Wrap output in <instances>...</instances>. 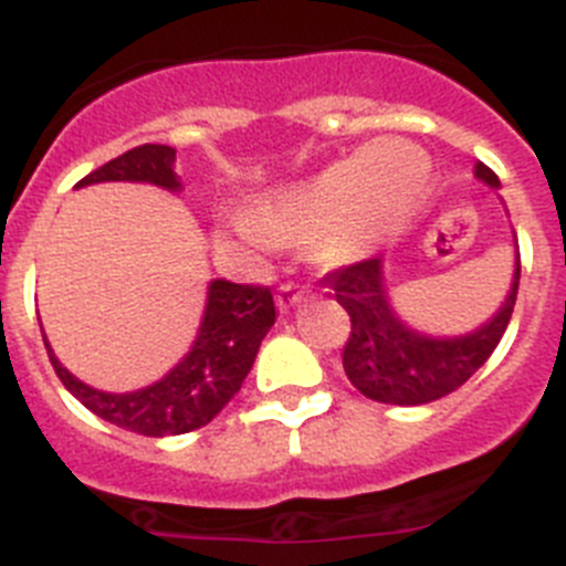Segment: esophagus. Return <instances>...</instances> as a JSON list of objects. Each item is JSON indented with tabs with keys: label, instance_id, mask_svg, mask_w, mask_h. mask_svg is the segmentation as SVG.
<instances>
[{
	"label": "esophagus",
	"instance_id": "1",
	"mask_svg": "<svg viewBox=\"0 0 566 566\" xmlns=\"http://www.w3.org/2000/svg\"><path fill=\"white\" fill-rule=\"evenodd\" d=\"M304 293H307V290H304L302 284L282 282V284H279L276 304H279V307H282V311H287V307H293V304H296V302H302Z\"/></svg>",
	"mask_w": 566,
	"mask_h": 566
}]
</instances>
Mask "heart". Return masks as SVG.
<instances>
[{
  "mask_svg": "<svg viewBox=\"0 0 566 566\" xmlns=\"http://www.w3.org/2000/svg\"><path fill=\"white\" fill-rule=\"evenodd\" d=\"M430 188V161L405 142H376L333 161L311 181L255 210L224 216V233L253 244H318L327 262H350L405 228Z\"/></svg>",
  "mask_w": 566,
  "mask_h": 566,
  "instance_id": "b5f03b06",
  "label": "heart"
}]
</instances>
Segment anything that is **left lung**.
Returning <instances> with one entry per match:
<instances>
[{
    "label": "left lung",
    "mask_w": 566,
    "mask_h": 566,
    "mask_svg": "<svg viewBox=\"0 0 566 566\" xmlns=\"http://www.w3.org/2000/svg\"><path fill=\"white\" fill-rule=\"evenodd\" d=\"M475 176L499 188V176L488 165H475ZM521 262L510 296L493 322L461 338H427L392 316L381 282V259H361L327 273L324 282L350 316V336L344 344V373L367 399L385 405L416 407L459 390L499 347L518 296Z\"/></svg>",
    "instance_id": "left-lung-1"
}]
</instances>
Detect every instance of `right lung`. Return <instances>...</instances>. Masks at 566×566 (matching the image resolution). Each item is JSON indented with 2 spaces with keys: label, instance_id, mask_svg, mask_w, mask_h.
I'll list each match as a JSON object with an SVG mask.
<instances>
[{
  "label": "right lung",
  "instance_id": "1",
  "mask_svg": "<svg viewBox=\"0 0 566 566\" xmlns=\"http://www.w3.org/2000/svg\"><path fill=\"white\" fill-rule=\"evenodd\" d=\"M176 150L167 145H139L116 156L99 170L87 174L82 185L96 181H150L167 190H179L174 174ZM276 322L273 293L264 284H210L208 311L201 318L193 350L181 358L161 381L136 392H102L73 378L48 347L59 381L99 419L142 432V436H181L213 421L233 399L255 361L259 344Z\"/></svg>",
  "mask_w": 566,
  "mask_h": 566
}]
</instances>
